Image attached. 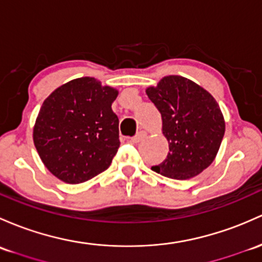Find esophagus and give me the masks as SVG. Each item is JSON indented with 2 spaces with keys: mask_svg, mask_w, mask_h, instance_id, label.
<instances>
[{
  "mask_svg": "<svg viewBox=\"0 0 262 262\" xmlns=\"http://www.w3.org/2000/svg\"><path fill=\"white\" fill-rule=\"evenodd\" d=\"M145 137H146V132L140 131L139 134L136 135V136L132 137V139H131V142H132V143H139V142H141L142 140L145 139Z\"/></svg>",
  "mask_w": 262,
  "mask_h": 262,
  "instance_id": "34e87169",
  "label": "esophagus"
}]
</instances>
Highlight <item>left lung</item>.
Returning <instances> with one entry per match:
<instances>
[{"mask_svg":"<svg viewBox=\"0 0 262 262\" xmlns=\"http://www.w3.org/2000/svg\"><path fill=\"white\" fill-rule=\"evenodd\" d=\"M146 94L162 117L170 152L152 170L187 180L212 164L225 134L220 106L210 92L182 76H166Z\"/></svg>","mask_w":262,"mask_h":262,"instance_id":"left-lung-1","label":"left lung"}]
</instances>
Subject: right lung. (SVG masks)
<instances>
[{"label": "right lung", "mask_w": 262, "mask_h": 262, "mask_svg": "<svg viewBox=\"0 0 262 262\" xmlns=\"http://www.w3.org/2000/svg\"><path fill=\"white\" fill-rule=\"evenodd\" d=\"M119 91L94 77L56 89L42 103L33 143L47 170L66 184H81L107 170L120 147Z\"/></svg>", "instance_id": "right-lung-1"}]
</instances>
